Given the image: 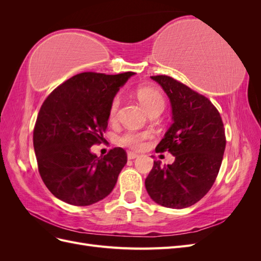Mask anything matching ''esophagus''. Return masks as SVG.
Instances as JSON below:
<instances>
[{
  "label": "esophagus",
  "instance_id": "obj_1",
  "mask_svg": "<svg viewBox=\"0 0 261 261\" xmlns=\"http://www.w3.org/2000/svg\"><path fill=\"white\" fill-rule=\"evenodd\" d=\"M138 156V153H135V152H132V151H129L128 153H127V158L129 160H133V159H136V158Z\"/></svg>",
  "mask_w": 261,
  "mask_h": 261
}]
</instances>
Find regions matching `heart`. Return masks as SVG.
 Segmentation results:
<instances>
[{
	"label": "heart",
	"instance_id": "obj_1",
	"mask_svg": "<svg viewBox=\"0 0 261 261\" xmlns=\"http://www.w3.org/2000/svg\"><path fill=\"white\" fill-rule=\"evenodd\" d=\"M137 97L139 101L143 103V106L148 110L149 113L158 110L164 109L165 100L162 96V93L150 86L139 87L136 91ZM121 106V96L120 94H115V96L110 101L109 109H108V118L111 123H114L117 120L118 116V110ZM153 137L152 132L150 130H127L125 132L123 135L120 137V144L128 147L133 150H141L145 148L146 143Z\"/></svg>",
	"mask_w": 261,
	"mask_h": 261
}]
</instances>
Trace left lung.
Returning <instances> with one entry per match:
<instances>
[{"mask_svg":"<svg viewBox=\"0 0 261 261\" xmlns=\"http://www.w3.org/2000/svg\"><path fill=\"white\" fill-rule=\"evenodd\" d=\"M167 92L173 124L156 152L175 156L172 164L153 161L145 185L151 199L163 207H191L206 195L218 176L225 149L222 118L212 102L167 75L151 76Z\"/></svg>","mask_w":261,"mask_h":261,"instance_id":"left-lung-1","label":"left lung"}]
</instances>
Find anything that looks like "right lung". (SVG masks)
Masks as SVG:
<instances>
[{
  "label": "right lung",
  "instance_id": "right-lung-1",
  "mask_svg": "<svg viewBox=\"0 0 261 261\" xmlns=\"http://www.w3.org/2000/svg\"><path fill=\"white\" fill-rule=\"evenodd\" d=\"M132 75L77 74L43 101L34 128V148L43 183L60 200L89 206L112 192L127 154L115 147L98 158L90 147L101 144L110 101Z\"/></svg>",
  "mask_w": 261,
  "mask_h": 261
}]
</instances>
